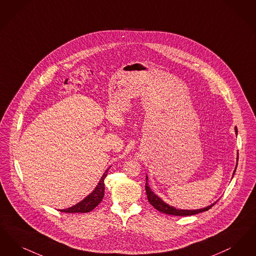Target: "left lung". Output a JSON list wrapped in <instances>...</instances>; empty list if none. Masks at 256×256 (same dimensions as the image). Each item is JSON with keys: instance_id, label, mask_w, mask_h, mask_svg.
Here are the masks:
<instances>
[{"instance_id": "left-lung-1", "label": "left lung", "mask_w": 256, "mask_h": 256, "mask_svg": "<svg viewBox=\"0 0 256 256\" xmlns=\"http://www.w3.org/2000/svg\"><path fill=\"white\" fill-rule=\"evenodd\" d=\"M235 133L237 134V128L236 127H235ZM237 162H238V158H237ZM237 164H236V167L234 169V174H235V171H236V168H237ZM147 178H148V177H146V184H145V190H146V194H147V199L149 200V202L156 208V210L162 212V213L170 214V215H175V216H189V215L198 214L200 212H208V210H210L212 206L217 202H215L210 206H208L206 208H200V210H177L174 206H171L166 202H164L158 196H156V194L149 188L148 182H147Z\"/></svg>"}]
</instances>
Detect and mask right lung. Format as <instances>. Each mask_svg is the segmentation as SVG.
Masks as SVG:
<instances>
[{
    "label": "right lung",
    "instance_id": "1",
    "mask_svg": "<svg viewBox=\"0 0 256 256\" xmlns=\"http://www.w3.org/2000/svg\"><path fill=\"white\" fill-rule=\"evenodd\" d=\"M108 170L109 168L102 175L96 188L85 199L79 202L74 206H70L66 210H60L59 212H65V213H86V212H92L96 206H98L104 197V190H105L104 178H106L108 174Z\"/></svg>",
    "mask_w": 256,
    "mask_h": 256
}]
</instances>
